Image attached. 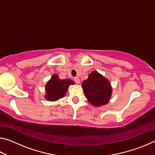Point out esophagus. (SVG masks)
Instances as JSON below:
<instances>
[{
  "mask_svg": "<svg viewBox=\"0 0 155 155\" xmlns=\"http://www.w3.org/2000/svg\"><path fill=\"white\" fill-rule=\"evenodd\" d=\"M74 80V81H75V83H77V84H79L80 82H81L79 78H78V77H75Z\"/></svg>",
  "mask_w": 155,
  "mask_h": 155,
  "instance_id": "obj_1",
  "label": "esophagus"
}]
</instances>
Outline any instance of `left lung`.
<instances>
[{"mask_svg":"<svg viewBox=\"0 0 155 155\" xmlns=\"http://www.w3.org/2000/svg\"><path fill=\"white\" fill-rule=\"evenodd\" d=\"M82 87L89 103L97 107L108 104L113 91L110 81L96 70L83 81Z\"/></svg>","mask_w":155,"mask_h":155,"instance_id":"8db88e82","label":"left lung"}]
</instances>
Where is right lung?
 <instances>
[{
	"label": "right lung",
	"mask_w": 155,
	"mask_h": 155,
	"mask_svg": "<svg viewBox=\"0 0 155 155\" xmlns=\"http://www.w3.org/2000/svg\"><path fill=\"white\" fill-rule=\"evenodd\" d=\"M74 81L70 78L60 79L59 76L54 74L45 86L46 94L44 98L48 101L54 102L64 98L70 85H74Z\"/></svg>",
	"instance_id": "add662e5"
}]
</instances>
